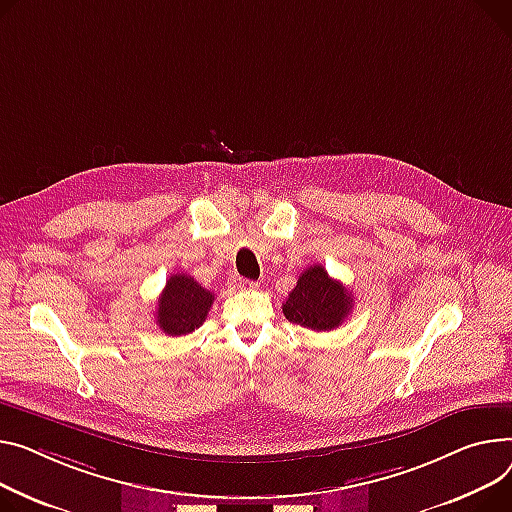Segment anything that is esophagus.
<instances>
[{
    "label": "esophagus",
    "instance_id": "obj_1",
    "mask_svg": "<svg viewBox=\"0 0 512 512\" xmlns=\"http://www.w3.org/2000/svg\"><path fill=\"white\" fill-rule=\"evenodd\" d=\"M238 286L247 288V290H255L259 284H257V282H251V280H238Z\"/></svg>",
    "mask_w": 512,
    "mask_h": 512
}]
</instances>
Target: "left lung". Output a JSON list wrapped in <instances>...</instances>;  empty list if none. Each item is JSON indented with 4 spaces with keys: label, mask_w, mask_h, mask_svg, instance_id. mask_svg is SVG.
I'll list each match as a JSON object with an SVG mask.
<instances>
[{
    "label": "left lung",
    "mask_w": 512,
    "mask_h": 512,
    "mask_svg": "<svg viewBox=\"0 0 512 512\" xmlns=\"http://www.w3.org/2000/svg\"><path fill=\"white\" fill-rule=\"evenodd\" d=\"M352 292L333 280L323 265H311L298 276L282 311L290 323L313 331H331L342 325L352 311Z\"/></svg>",
    "instance_id": "obj_1"
}]
</instances>
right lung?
Returning a JSON list of instances; mask_svg holds the SVG:
<instances>
[{
	"mask_svg": "<svg viewBox=\"0 0 512 512\" xmlns=\"http://www.w3.org/2000/svg\"><path fill=\"white\" fill-rule=\"evenodd\" d=\"M214 294L187 274H173L158 298L156 325L166 335H187L206 321Z\"/></svg>",
	"mask_w": 512,
	"mask_h": 512,
	"instance_id": "obj_1",
	"label": "right lung"
}]
</instances>
